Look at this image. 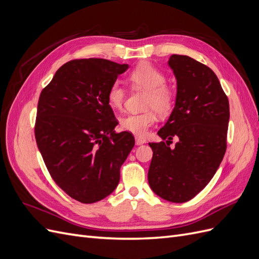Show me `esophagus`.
Wrapping results in <instances>:
<instances>
[{"mask_svg": "<svg viewBox=\"0 0 259 259\" xmlns=\"http://www.w3.org/2000/svg\"><path fill=\"white\" fill-rule=\"evenodd\" d=\"M135 143L137 146H140V145H144L146 143V140L144 138H140V137H136L135 138Z\"/></svg>", "mask_w": 259, "mask_h": 259, "instance_id": "1", "label": "esophagus"}]
</instances>
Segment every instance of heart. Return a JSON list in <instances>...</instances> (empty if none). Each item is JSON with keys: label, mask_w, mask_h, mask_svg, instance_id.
I'll return each instance as SVG.
<instances>
[{"label": "heart", "mask_w": 259, "mask_h": 259, "mask_svg": "<svg viewBox=\"0 0 259 259\" xmlns=\"http://www.w3.org/2000/svg\"><path fill=\"white\" fill-rule=\"evenodd\" d=\"M128 79L135 88L147 92L144 108L139 113H127L120 119V127L136 136H145L156 121V112L167 115L175 104L174 93L166 84V77L159 69L150 64L136 67L130 73ZM126 92L120 81H114L107 92L108 105L114 110L122 109Z\"/></svg>", "instance_id": "heart-1"}]
</instances>
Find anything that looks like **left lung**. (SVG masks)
<instances>
[{"instance_id": "8db88e82", "label": "left lung", "mask_w": 259, "mask_h": 259, "mask_svg": "<svg viewBox=\"0 0 259 259\" xmlns=\"http://www.w3.org/2000/svg\"><path fill=\"white\" fill-rule=\"evenodd\" d=\"M177 79L176 105L150 143L153 155L148 182L162 199L184 203L193 199L215 175L227 149L229 100L213 70L185 55L168 60ZM173 138L179 143L170 149Z\"/></svg>"}]
</instances>
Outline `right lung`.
Wrapping results in <instances>:
<instances>
[{"mask_svg":"<svg viewBox=\"0 0 259 259\" xmlns=\"http://www.w3.org/2000/svg\"><path fill=\"white\" fill-rule=\"evenodd\" d=\"M128 65L73 59L62 65L42 90L34 135L50 175L69 197L85 204L108 197L135 145L117 124L107 92Z\"/></svg>","mask_w":259,"mask_h":259,"instance_id":"add662e5","label":"right lung"}]
</instances>
